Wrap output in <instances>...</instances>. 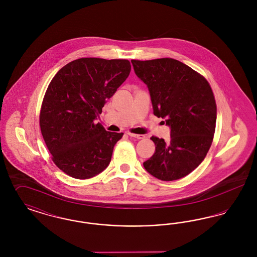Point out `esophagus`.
<instances>
[{
    "label": "esophagus",
    "instance_id": "obj_1",
    "mask_svg": "<svg viewBox=\"0 0 257 257\" xmlns=\"http://www.w3.org/2000/svg\"><path fill=\"white\" fill-rule=\"evenodd\" d=\"M127 135H128V136H130V137H132V138H135V139H138V140L145 139V136H144V135L134 134V133H130V132H128Z\"/></svg>",
    "mask_w": 257,
    "mask_h": 257
}]
</instances>
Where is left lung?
Here are the masks:
<instances>
[{
  "instance_id": "8db88e82",
  "label": "left lung",
  "mask_w": 257,
  "mask_h": 257,
  "mask_svg": "<svg viewBox=\"0 0 257 257\" xmlns=\"http://www.w3.org/2000/svg\"><path fill=\"white\" fill-rule=\"evenodd\" d=\"M131 62L148 87L153 113L171 129L169 143L151 138L155 152L144 167L160 180L180 179L200 165L213 141L217 107L211 86L200 74L173 59Z\"/></svg>"
}]
</instances>
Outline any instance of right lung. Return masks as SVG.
Here are the masks:
<instances>
[{
  "mask_svg": "<svg viewBox=\"0 0 257 257\" xmlns=\"http://www.w3.org/2000/svg\"><path fill=\"white\" fill-rule=\"evenodd\" d=\"M131 71L127 60L83 58L64 65L52 79L39 124L57 167L77 179H88L110 164L123 133L95 123L102 108Z\"/></svg>",
  "mask_w": 257,
  "mask_h": 257,
  "instance_id": "right-lung-1",
  "label": "right lung"
}]
</instances>
